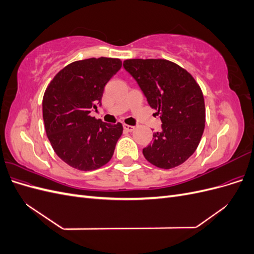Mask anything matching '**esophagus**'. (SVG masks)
Instances as JSON below:
<instances>
[{
	"instance_id": "obj_1",
	"label": "esophagus",
	"mask_w": 254,
	"mask_h": 254,
	"mask_svg": "<svg viewBox=\"0 0 254 254\" xmlns=\"http://www.w3.org/2000/svg\"><path fill=\"white\" fill-rule=\"evenodd\" d=\"M123 127H124V129L125 130H127V131H133V130H134V127L133 126H130V125H127V124H124V125H123Z\"/></svg>"
}]
</instances>
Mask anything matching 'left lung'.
Segmentation results:
<instances>
[{
    "label": "left lung",
    "mask_w": 254,
    "mask_h": 254,
    "mask_svg": "<svg viewBox=\"0 0 254 254\" xmlns=\"http://www.w3.org/2000/svg\"><path fill=\"white\" fill-rule=\"evenodd\" d=\"M123 65L162 122V130L153 133L152 142L143 149L145 159L164 170L186 162L204 130V99L199 84L170 60L128 59Z\"/></svg>",
    "instance_id": "8db88e82"
}]
</instances>
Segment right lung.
Segmentation results:
<instances>
[{"instance_id":"obj_1","label":"right lung","mask_w":254,"mask_h":254,"mask_svg":"<svg viewBox=\"0 0 254 254\" xmlns=\"http://www.w3.org/2000/svg\"><path fill=\"white\" fill-rule=\"evenodd\" d=\"M122 66L118 58L74 61L50 82L42 102L45 131L56 155L79 171L102 167L113 156L123 126L91 117L105 86Z\"/></svg>"}]
</instances>
